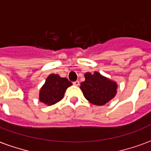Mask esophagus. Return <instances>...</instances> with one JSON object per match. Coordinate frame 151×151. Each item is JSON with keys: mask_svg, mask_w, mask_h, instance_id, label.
I'll use <instances>...</instances> for the list:
<instances>
[{"mask_svg": "<svg viewBox=\"0 0 151 151\" xmlns=\"http://www.w3.org/2000/svg\"><path fill=\"white\" fill-rule=\"evenodd\" d=\"M73 84L74 86H79V81H75V82H73Z\"/></svg>", "mask_w": 151, "mask_h": 151, "instance_id": "1", "label": "esophagus"}]
</instances>
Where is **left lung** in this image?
<instances>
[{
    "label": "left lung",
    "instance_id": "8db88e82",
    "mask_svg": "<svg viewBox=\"0 0 151 151\" xmlns=\"http://www.w3.org/2000/svg\"><path fill=\"white\" fill-rule=\"evenodd\" d=\"M84 77L85 81L81 83L80 89L85 98L92 104L104 105L116 95L118 88L116 82L96 71L94 73H86Z\"/></svg>",
    "mask_w": 151,
    "mask_h": 151
}]
</instances>
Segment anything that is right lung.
Instances as JSON below:
<instances>
[{"mask_svg":"<svg viewBox=\"0 0 151 151\" xmlns=\"http://www.w3.org/2000/svg\"><path fill=\"white\" fill-rule=\"evenodd\" d=\"M70 86H72V82L67 78L52 73L40 88L39 99L45 105L52 106L62 99L65 92Z\"/></svg>","mask_w":151,"mask_h":151,"instance_id":"right-lung-1","label":"right lung"}]
</instances>
